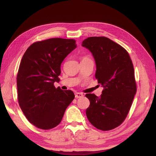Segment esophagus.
<instances>
[{
	"label": "esophagus",
	"mask_w": 156,
	"mask_h": 156,
	"mask_svg": "<svg viewBox=\"0 0 156 156\" xmlns=\"http://www.w3.org/2000/svg\"><path fill=\"white\" fill-rule=\"evenodd\" d=\"M83 96H84L83 94L82 93H81V92H76V93H75V97L76 98H82Z\"/></svg>",
	"instance_id": "esophagus-1"
}]
</instances>
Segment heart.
<instances>
[{"instance_id": "heart-1", "label": "heart", "mask_w": 156, "mask_h": 156, "mask_svg": "<svg viewBox=\"0 0 156 156\" xmlns=\"http://www.w3.org/2000/svg\"><path fill=\"white\" fill-rule=\"evenodd\" d=\"M84 58H87V57H84Z\"/></svg>"}]
</instances>
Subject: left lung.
Instances as JSON below:
<instances>
[{
	"instance_id": "8db88e82",
	"label": "left lung",
	"mask_w": 156,
	"mask_h": 156,
	"mask_svg": "<svg viewBox=\"0 0 156 156\" xmlns=\"http://www.w3.org/2000/svg\"><path fill=\"white\" fill-rule=\"evenodd\" d=\"M82 46L91 52L96 65V78L104 88L101 95L87 94L89 122L108 131L120 126L128 114L136 94L134 68L127 51L106 37H90Z\"/></svg>"
}]
</instances>
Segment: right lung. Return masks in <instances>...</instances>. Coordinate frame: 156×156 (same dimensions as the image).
<instances>
[{
    "label": "right lung",
    "instance_id": "obj_1",
    "mask_svg": "<svg viewBox=\"0 0 156 156\" xmlns=\"http://www.w3.org/2000/svg\"><path fill=\"white\" fill-rule=\"evenodd\" d=\"M77 48L72 39L51 38L35 42L23 55L17 76L19 104L32 124L41 129L58 126L75 95L56 88L60 66Z\"/></svg>",
    "mask_w": 156,
    "mask_h": 156
}]
</instances>
